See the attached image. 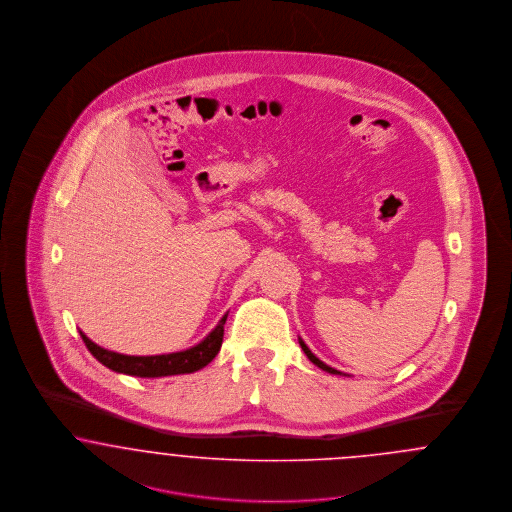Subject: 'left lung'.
I'll return each instance as SVG.
<instances>
[{"instance_id": "8db88e82", "label": "left lung", "mask_w": 512, "mask_h": 512, "mask_svg": "<svg viewBox=\"0 0 512 512\" xmlns=\"http://www.w3.org/2000/svg\"><path fill=\"white\" fill-rule=\"evenodd\" d=\"M299 345H301V349L305 351V355L309 357V361H311L313 365H317L318 368H322V370H326V372H330V374H341L340 370H336V368H332V366L324 365L318 357H315V355L311 353V349L305 345V341L301 340V338H299Z\"/></svg>"}]
</instances>
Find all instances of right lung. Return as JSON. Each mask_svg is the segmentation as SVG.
Masks as SVG:
<instances>
[{"mask_svg":"<svg viewBox=\"0 0 512 512\" xmlns=\"http://www.w3.org/2000/svg\"><path fill=\"white\" fill-rule=\"evenodd\" d=\"M224 322H226V315L220 318L215 330L205 340L199 341L197 345L186 349V351H176V353H167V355H149V357L115 353V351L99 347L98 343L86 338L84 332H80V336L86 343L88 351L98 359L101 365H105L115 372L128 374V376L161 378V376H174V374H190V372L209 365L220 351L222 336H224Z\"/></svg>","mask_w":512,"mask_h":512,"instance_id":"1","label":"right lung"}]
</instances>
